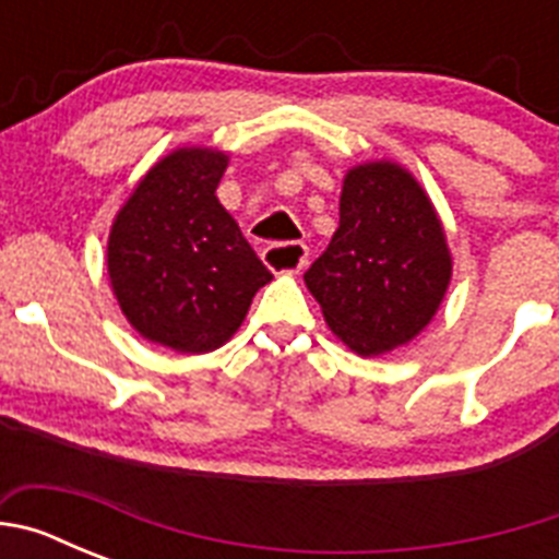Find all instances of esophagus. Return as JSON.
<instances>
[{
	"label": "esophagus",
	"mask_w": 559,
	"mask_h": 559,
	"mask_svg": "<svg viewBox=\"0 0 559 559\" xmlns=\"http://www.w3.org/2000/svg\"><path fill=\"white\" fill-rule=\"evenodd\" d=\"M263 263L271 271H288V274H299L308 265V246L299 240H288V243H274L263 249Z\"/></svg>",
	"instance_id": "obj_1"
}]
</instances>
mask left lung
<instances>
[{"instance_id":"obj_1","label":"left lung","mask_w":559,"mask_h":559,"mask_svg":"<svg viewBox=\"0 0 559 559\" xmlns=\"http://www.w3.org/2000/svg\"><path fill=\"white\" fill-rule=\"evenodd\" d=\"M338 215V229L305 271V283L349 349L389 353L426 328L445 296V231L423 187L392 162L353 167Z\"/></svg>"}]
</instances>
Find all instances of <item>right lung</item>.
<instances>
[{
	"label": "right lung",
	"instance_id": "1",
	"mask_svg": "<svg viewBox=\"0 0 559 559\" xmlns=\"http://www.w3.org/2000/svg\"><path fill=\"white\" fill-rule=\"evenodd\" d=\"M226 156L181 147L147 170L108 237L122 313L176 353L218 349L240 328L271 271L221 206Z\"/></svg>",
	"mask_w": 559,
	"mask_h": 559
}]
</instances>
